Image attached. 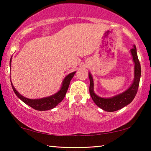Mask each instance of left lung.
I'll list each match as a JSON object with an SVG mask.
<instances>
[{
    "mask_svg": "<svg viewBox=\"0 0 151 151\" xmlns=\"http://www.w3.org/2000/svg\"><path fill=\"white\" fill-rule=\"evenodd\" d=\"M131 53L132 57V60L134 63V81L130 87L123 93L111 97V98H103V97L99 96L94 93L93 76L90 73H88L89 79H90L89 92H90L91 98L94 103L104 111L107 112H114L121 109L131 103L136 96L139 86L141 68H140V62L138 58L137 48L135 45L133 46V48L132 49H131Z\"/></svg>",
    "mask_w": 151,
    "mask_h": 151,
    "instance_id": "left-lung-1",
    "label": "left lung"
}]
</instances>
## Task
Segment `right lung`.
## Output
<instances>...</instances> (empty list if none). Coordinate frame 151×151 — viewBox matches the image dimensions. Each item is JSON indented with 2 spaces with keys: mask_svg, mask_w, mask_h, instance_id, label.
<instances>
[{
  "mask_svg": "<svg viewBox=\"0 0 151 151\" xmlns=\"http://www.w3.org/2000/svg\"><path fill=\"white\" fill-rule=\"evenodd\" d=\"M12 58V57H11ZM11 58L10 60V66H11ZM76 72H73L70 73L66 76L63 81L62 86H61L60 89L58 91L57 93H55L52 95L48 97H45L42 99H27L26 97L22 96L19 92H18L15 88L14 87L13 85H12L11 82L12 88L13 89L14 93L16 95L19 97V98L21 100L22 102H24L25 104H28V105L32 107V109L37 111H48V110H50L57 105L58 103H60L61 101L63 100L66 95V92H67L68 88L70 85V82L71 79L75 75Z\"/></svg>",
  "mask_w": 151,
  "mask_h": 151,
  "instance_id": "obj_1",
  "label": "right lung"
}]
</instances>
